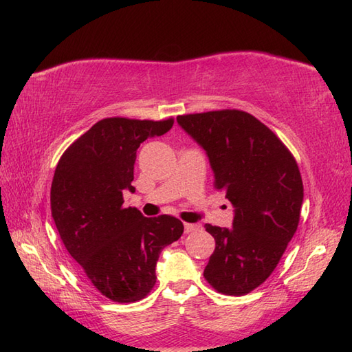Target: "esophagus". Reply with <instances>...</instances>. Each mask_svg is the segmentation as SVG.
Segmentation results:
<instances>
[{
  "mask_svg": "<svg viewBox=\"0 0 352 352\" xmlns=\"http://www.w3.org/2000/svg\"><path fill=\"white\" fill-rule=\"evenodd\" d=\"M199 230L198 223H184V231L186 233H192V231Z\"/></svg>",
  "mask_w": 352,
  "mask_h": 352,
  "instance_id": "34e87169",
  "label": "esophagus"
}]
</instances>
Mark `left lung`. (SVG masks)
Returning a JSON list of instances; mask_svg holds the SVG:
<instances>
[{"mask_svg": "<svg viewBox=\"0 0 352 352\" xmlns=\"http://www.w3.org/2000/svg\"><path fill=\"white\" fill-rule=\"evenodd\" d=\"M177 122L204 149L216 189L234 207L231 228L206 223L216 242L206 280L221 294H250L295 234L304 199L300 169L283 142L246 111L184 115Z\"/></svg>", "mask_w": 352, "mask_h": 352, "instance_id": "obj_1", "label": "left lung"}]
</instances>
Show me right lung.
Here are the masks:
<instances>
[{"label": "right lung", "instance_id": "right-lung-1", "mask_svg": "<svg viewBox=\"0 0 352 352\" xmlns=\"http://www.w3.org/2000/svg\"><path fill=\"white\" fill-rule=\"evenodd\" d=\"M172 124L101 119L66 149L52 178L51 213L65 248L92 286L115 302L146 296L162 250L183 234V222L174 216L145 218L138 208L122 207L124 190H136L138 148Z\"/></svg>", "mask_w": 352, "mask_h": 352}]
</instances>
